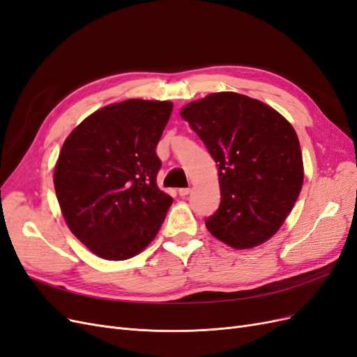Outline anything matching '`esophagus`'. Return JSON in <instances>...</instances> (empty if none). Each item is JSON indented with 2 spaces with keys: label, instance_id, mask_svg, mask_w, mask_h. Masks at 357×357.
Wrapping results in <instances>:
<instances>
[{
  "label": "esophagus",
  "instance_id": "obj_1",
  "mask_svg": "<svg viewBox=\"0 0 357 357\" xmlns=\"http://www.w3.org/2000/svg\"><path fill=\"white\" fill-rule=\"evenodd\" d=\"M178 193H180V197H188L190 193V188H181V189H178Z\"/></svg>",
  "mask_w": 357,
  "mask_h": 357
}]
</instances>
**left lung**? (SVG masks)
<instances>
[{
    "label": "left lung",
    "instance_id": "obj_1",
    "mask_svg": "<svg viewBox=\"0 0 357 357\" xmlns=\"http://www.w3.org/2000/svg\"><path fill=\"white\" fill-rule=\"evenodd\" d=\"M180 114L219 168L222 199L205 220L208 232L238 250L271 238L304 181L294 126L273 107L236 92L207 95Z\"/></svg>",
    "mask_w": 357,
    "mask_h": 357
}]
</instances>
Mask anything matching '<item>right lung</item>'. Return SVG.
<instances>
[{
	"label": "right lung",
	"mask_w": 357,
	"mask_h": 357,
	"mask_svg": "<svg viewBox=\"0 0 357 357\" xmlns=\"http://www.w3.org/2000/svg\"><path fill=\"white\" fill-rule=\"evenodd\" d=\"M172 102L126 100L96 110L63 143L53 172L70 231L107 261L153 241L172 198L156 185V146Z\"/></svg>",
	"instance_id": "add662e5"
}]
</instances>
